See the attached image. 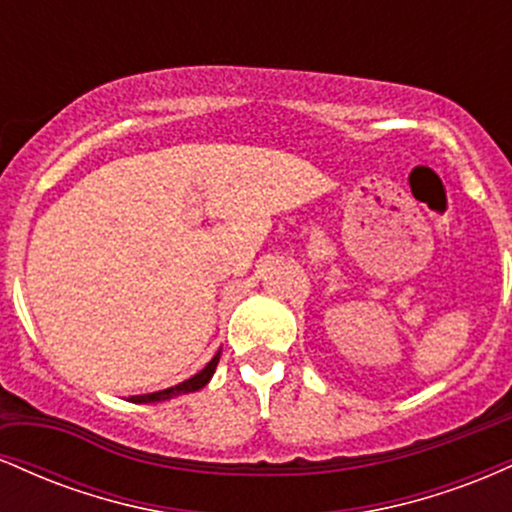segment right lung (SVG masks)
<instances>
[{
    "instance_id": "add662e5",
    "label": "right lung",
    "mask_w": 512,
    "mask_h": 512,
    "mask_svg": "<svg viewBox=\"0 0 512 512\" xmlns=\"http://www.w3.org/2000/svg\"><path fill=\"white\" fill-rule=\"evenodd\" d=\"M219 358H221V351H216V356L211 358L207 366L199 370L197 375H192L190 380H185V383H178L175 387H166V390L149 392V395H134V397H129V402H134V404H154V402H166V399H173V397H178V395H187V392L202 390V387L211 380V375H214L216 366H219Z\"/></svg>"
}]
</instances>
